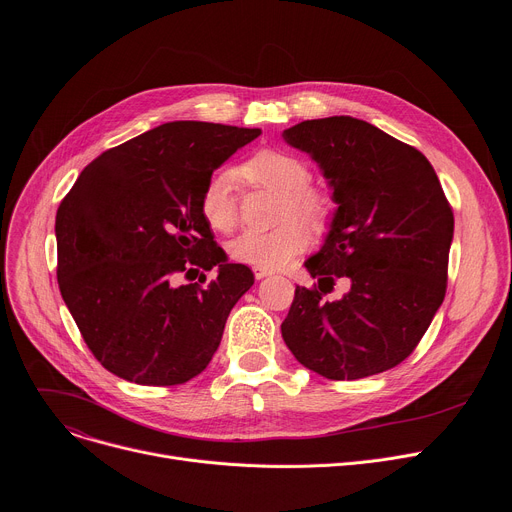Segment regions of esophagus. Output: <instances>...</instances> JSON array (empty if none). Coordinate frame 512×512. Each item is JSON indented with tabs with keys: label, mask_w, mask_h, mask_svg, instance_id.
<instances>
[{
	"label": "esophagus",
	"mask_w": 512,
	"mask_h": 512,
	"mask_svg": "<svg viewBox=\"0 0 512 512\" xmlns=\"http://www.w3.org/2000/svg\"><path fill=\"white\" fill-rule=\"evenodd\" d=\"M255 278L257 280H263V278H267V276H272V272L270 270H263V267H255Z\"/></svg>",
	"instance_id": "obj_1"
}]
</instances>
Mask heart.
<instances>
[{"label": "heart", "mask_w": 512, "mask_h": 512, "mask_svg": "<svg viewBox=\"0 0 512 512\" xmlns=\"http://www.w3.org/2000/svg\"><path fill=\"white\" fill-rule=\"evenodd\" d=\"M238 180L251 188H265L278 195L272 230L242 232L230 242V255L253 267L276 270L305 251L313 230L326 228L336 213V201L326 188L311 184L307 161L284 149L263 147L240 161ZM199 211L207 226L228 234L238 226L240 195L236 177L228 170L211 174L199 193Z\"/></svg>", "instance_id": "heart-1"}]
</instances>
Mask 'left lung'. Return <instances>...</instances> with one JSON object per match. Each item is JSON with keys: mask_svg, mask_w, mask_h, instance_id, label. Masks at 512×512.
Returning a JSON list of instances; mask_svg holds the SVG:
<instances>
[{"mask_svg": "<svg viewBox=\"0 0 512 512\" xmlns=\"http://www.w3.org/2000/svg\"><path fill=\"white\" fill-rule=\"evenodd\" d=\"M334 188L332 230L305 267L282 321L286 346L328 380H359L405 361L440 309L454 232L452 207L427 157L351 116L284 130ZM336 279L352 290L324 302Z\"/></svg>", "mask_w": 512, "mask_h": 512, "instance_id": "obj_1", "label": "left lung"}]
</instances>
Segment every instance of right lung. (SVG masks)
Segmentation results:
<instances>
[{"instance_id": "right-lung-1", "label": "right lung", "mask_w": 512, "mask_h": 512, "mask_svg": "<svg viewBox=\"0 0 512 512\" xmlns=\"http://www.w3.org/2000/svg\"><path fill=\"white\" fill-rule=\"evenodd\" d=\"M259 134L209 122L161 124L103 151L62 199V299L93 357L118 378L184 384L218 351L226 319L255 276L226 261L199 211V193ZM213 266L219 276L211 283L204 275L192 282Z\"/></svg>"}]
</instances>
